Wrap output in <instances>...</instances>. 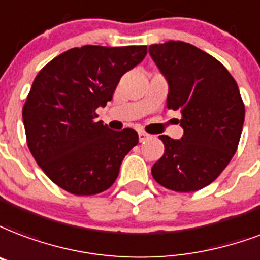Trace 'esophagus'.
<instances>
[{"instance_id": "34e87169", "label": "esophagus", "mask_w": 260, "mask_h": 260, "mask_svg": "<svg viewBox=\"0 0 260 260\" xmlns=\"http://www.w3.org/2000/svg\"><path fill=\"white\" fill-rule=\"evenodd\" d=\"M148 138H150V135L143 132V131H140V132H139V140H140V142H144V140Z\"/></svg>"}]
</instances>
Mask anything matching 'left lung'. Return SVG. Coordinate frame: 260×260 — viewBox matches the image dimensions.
<instances>
[{"instance_id":"left-lung-1","label":"left lung","mask_w":260,"mask_h":260,"mask_svg":"<svg viewBox=\"0 0 260 260\" xmlns=\"http://www.w3.org/2000/svg\"><path fill=\"white\" fill-rule=\"evenodd\" d=\"M148 53L166 77V106L181 113L180 140L161 135L164 155L152 177L176 192L205 188L222 173L235 155L245 108L237 83L213 55L181 41L151 45Z\"/></svg>"}]
</instances>
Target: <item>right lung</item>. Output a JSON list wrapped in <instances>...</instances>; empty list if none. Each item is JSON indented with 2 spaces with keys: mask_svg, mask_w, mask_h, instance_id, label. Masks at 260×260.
Listing matches in <instances>:
<instances>
[{
  "mask_svg": "<svg viewBox=\"0 0 260 260\" xmlns=\"http://www.w3.org/2000/svg\"><path fill=\"white\" fill-rule=\"evenodd\" d=\"M147 46H87L67 50L41 69L23 108L27 144L51 181L73 195L106 191L124 156L139 142L131 128L109 129L95 110L106 106Z\"/></svg>",
  "mask_w": 260,
  "mask_h": 260,
  "instance_id": "1",
  "label": "right lung"
}]
</instances>
